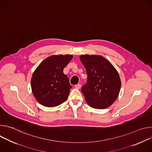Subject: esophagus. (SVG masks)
<instances>
[{
    "label": "esophagus",
    "mask_w": 152,
    "mask_h": 152,
    "mask_svg": "<svg viewBox=\"0 0 152 152\" xmlns=\"http://www.w3.org/2000/svg\"><path fill=\"white\" fill-rule=\"evenodd\" d=\"M75 87L77 89H80L81 88V85L80 84H77L75 86Z\"/></svg>",
    "instance_id": "obj_1"
}]
</instances>
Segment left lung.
I'll use <instances>...</instances> for the list:
<instances>
[{"instance_id": "obj_1", "label": "left lung", "mask_w": 152, "mask_h": 152, "mask_svg": "<svg viewBox=\"0 0 152 152\" xmlns=\"http://www.w3.org/2000/svg\"><path fill=\"white\" fill-rule=\"evenodd\" d=\"M80 60L87 73V82L81 88L86 102L96 109L109 107L117 99L121 88L117 71L102 56L83 55Z\"/></svg>"}]
</instances>
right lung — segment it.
<instances>
[{"instance_id":"obj_1","label":"right lung","mask_w":152,"mask_h":152,"mask_svg":"<svg viewBox=\"0 0 152 152\" xmlns=\"http://www.w3.org/2000/svg\"><path fill=\"white\" fill-rule=\"evenodd\" d=\"M73 55H53L43 61L34 72L31 79L32 93L42 105L55 107L66 101L72 86L63 69Z\"/></svg>"}]
</instances>
